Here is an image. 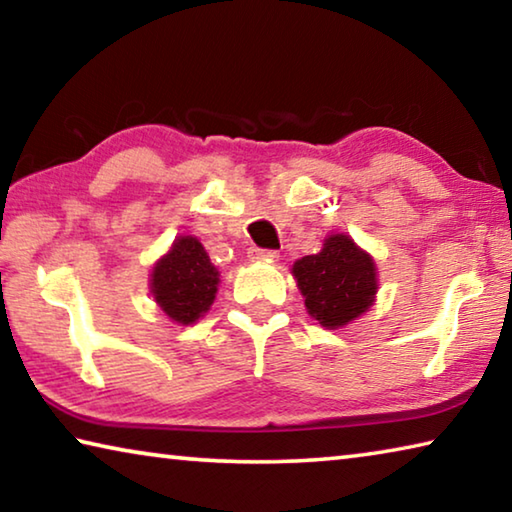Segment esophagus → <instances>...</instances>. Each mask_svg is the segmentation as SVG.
<instances>
[{
	"mask_svg": "<svg viewBox=\"0 0 512 512\" xmlns=\"http://www.w3.org/2000/svg\"><path fill=\"white\" fill-rule=\"evenodd\" d=\"M248 257L250 259H268V262H275L280 253L277 250H264V248H250L248 250Z\"/></svg>",
	"mask_w": 512,
	"mask_h": 512,
	"instance_id": "1",
	"label": "esophagus"
}]
</instances>
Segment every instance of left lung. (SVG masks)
<instances>
[{"instance_id":"left-lung-1","label":"left lung","mask_w":512,"mask_h":512,"mask_svg":"<svg viewBox=\"0 0 512 512\" xmlns=\"http://www.w3.org/2000/svg\"><path fill=\"white\" fill-rule=\"evenodd\" d=\"M309 316L336 329L359 318L375 302L377 266L348 235H329L323 250L293 264Z\"/></svg>"}]
</instances>
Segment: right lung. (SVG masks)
Returning <instances> with one entry per match:
<instances>
[{
    "mask_svg": "<svg viewBox=\"0 0 512 512\" xmlns=\"http://www.w3.org/2000/svg\"><path fill=\"white\" fill-rule=\"evenodd\" d=\"M219 271L196 237H178L151 273V293L160 309L180 325H192L216 298Z\"/></svg>",
    "mask_w": 512,
    "mask_h": 512,
    "instance_id": "1",
    "label": "right lung"
}]
</instances>
